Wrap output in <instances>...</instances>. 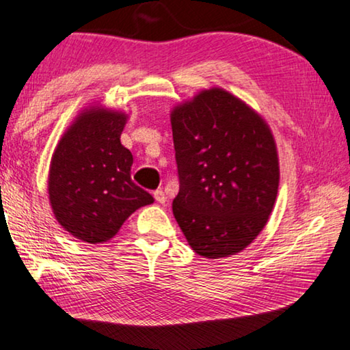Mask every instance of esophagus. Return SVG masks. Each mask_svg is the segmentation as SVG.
<instances>
[{"label":"esophagus","instance_id":"34e87169","mask_svg":"<svg viewBox=\"0 0 350 350\" xmlns=\"http://www.w3.org/2000/svg\"><path fill=\"white\" fill-rule=\"evenodd\" d=\"M153 197H154V200H157L158 203H161V204H164L165 202H167V197H165V193H164L163 189H158V191H154L153 192Z\"/></svg>","mask_w":350,"mask_h":350}]
</instances>
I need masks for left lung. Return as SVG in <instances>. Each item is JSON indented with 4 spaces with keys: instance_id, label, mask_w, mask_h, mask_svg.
<instances>
[{
    "instance_id": "left-lung-1",
    "label": "left lung",
    "mask_w": 350,
    "mask_h": 350,
    "mask_svg": "<svg viewBox=\"0 0 350 350\" xmlns=\"http://www.w3.org/2000/svg\"><path fill=\"white\" fill-rule=\"evenodd\" d=\"M180 192L172 209L198 256L245 250L267 225L279 187L268 124L239 97L203 90L170 113Z\"/></svg>"
}]
</instances>
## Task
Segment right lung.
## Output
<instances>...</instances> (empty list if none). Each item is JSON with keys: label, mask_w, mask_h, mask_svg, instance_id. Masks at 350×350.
Masks as SVG:
<instances>
[{"label": "right lung", "mask_w": 350, "mask_h": 350, "mask_svg": "<svg viewBox=\"0 0 350 350\" xmlns=\"http://www.w3.org/2000/svg\"><path fill=\"white\" fill-rule=\"evenodd\" d=\"M127 118L108 108H85L51 159V208L65 231L83 242H107L136 209L154 202L131 181L133 154L121 144Z\"/></svg>", "instance_id": "obj_1"}]
</instances>
